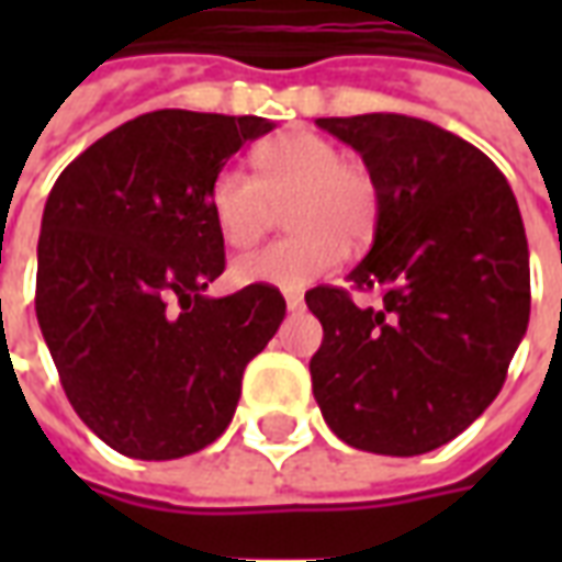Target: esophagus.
<instances>
[{
    "instance_id": "34e87169",
    "label": "esophagus",
    "mask_w": 562,
    "mask_h": 562,
    "mask_svg": "<svg viewBox=\"0 0 562 562\" xmlns=\"http://www.w3.org/2000/svg\"><path fill=\"white\" fill-rule=\"evenodd\" d=\"M285 306L297 313V310H304V294L301 292H285Z\"/></svg>"
}]
</instances>
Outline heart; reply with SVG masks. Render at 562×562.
<instances>
[{
  "label": "heart",
  "instance_id": "b5f03b06",
  "mask_svg": "<svg viewBox=\"0 0 562 562\" xmlns=\"http://www.w3.org/2000/svg\"><path fill=\"white\" fill-rule=\"evenodd\" d=\"M252 168L225 165L210 180L207 210L220 237L234 249L252 246L285 201L294 234L234 258V282L304 289L340 268L346 244L361 246L376 232V177L361 159L340 156L334 140L282 132L252 149Z\"/></svg>",
  "mask_w": 562,
  "mask_h": 562
}]
</instances>
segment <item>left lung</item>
<instances>
[{
  "instance_id": "1",
  "label": "left lung",
  "mask_w": 562,
  "mask_h": 562,
  "mask_svg": "<svg viewBox=\"0 0 562 562\" xmlns=\"http://www.w3.org/2000/svg\"><path fill=\"white\" fill-rule=\"evenodd\" d=\"M376 177L373 246L349 289L316 285L313 394L346 446L413 458L491 406L530 322V252L512 186L482 149L403 114L322 116Z\"/></svg>"
}]
</instances>
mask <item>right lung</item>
Listing matches in <instances>:
<instances>
[{"instance_id": "1", "label": "right lung", "mask_w": 562, "mask_h": 562, "mask_svg": "<svg viewBox=\"0 0 562 562\" xmlns=\"http://www.w3.org/2000/svg\"><path fill=\"white\" fill-rule=\"evenodd\" d=\"M270 128L153 111L83 149L47 195L35 316L68 403L126 458H183L222 436L285 316L273 285L204 294L225 270L207 186Z\"/></svg>"}]
</instances>
